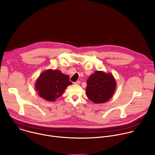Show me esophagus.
<instances>
[{
    "label": "esophagus",
    "mask_w": 155,
    "mask_h": 155,
    "mask_svg": "<svg viewBox=\"0 0 155 155\" xmlns=\"http://www.w3.org/2000/svg\"><path fill=\"white\" fill-rule=\"evenodd\" d=\"M75 84H80V81H77L75 83H74Z\"/></svg>",
    "instance_id": "34e87169"
}]
</instances>
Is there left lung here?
Wrapping results in <instances>:
<instances>
[{"label": "left lung", "instance_id": "8db88e82", "mask_svg": "<svg viewBox=\"0 0 155 155\" xmlns=\"http://www.w3.org/2000/svg\"><path fill=\"white\" fill-rule=\"evenodd\" d=\"M86 93L94 103L100 104L108 101L116 89V82L111 74L96 71L87 80Z\"/></svg>", "mask_w": 155, "mask_h": 155}]
</instances>
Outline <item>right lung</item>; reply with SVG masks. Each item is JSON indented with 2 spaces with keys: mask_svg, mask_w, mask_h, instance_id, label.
I'll return each instance as SVG.
<instances>
[{
  "mask_svg": "<svg viewBox=\"0 0 155 155\" xmlns=\"http://www.w3.org/2000/svg\"><path fill=\"white\" fill-rule=\"evenodd\" d=\"M72 83L69 77L59 71L48 70L43 72L35 83L38 94L48 101H54L59 97L66 87Z\"/></svg>",
  "mask_w": 155,
  "mask_h": 155,
  "instance_id": "1",
  "label": "right lung"
}]
</instances>
